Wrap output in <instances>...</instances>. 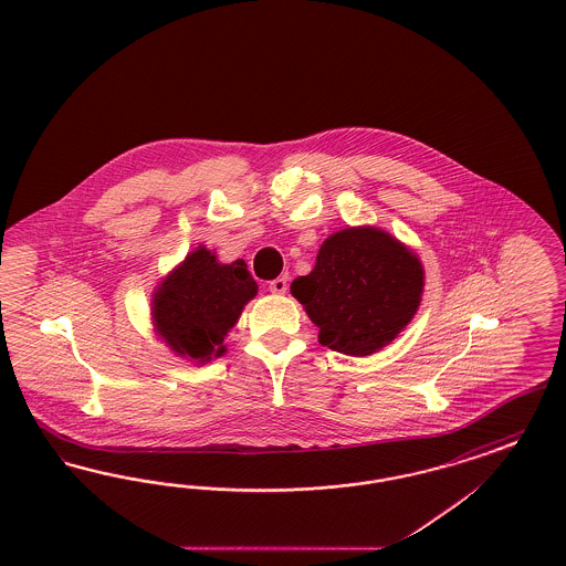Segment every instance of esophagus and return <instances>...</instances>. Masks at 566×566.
<instances>
[{"label":"esophagus","instance_id":"obj_1","mask_svg":"<svg viewBox=\"0 0 566 566\" xmlns=\"http://www.w3.org/2000/svg\"><path fill=\"white\" fill-rule=\"evenodd\" d=\"M286 289H289V277L286 275H280V277L270 282V291L273 295H284Z\"/></svg>","mask_w":566,"mask_h":566}]
</instances>
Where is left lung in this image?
I'll return each instance as SVG.
<instances>
[{
  "instance_id": "left-lung-1",
  "label": "left lung",
  "mask_w": 566,
  "mask_h": 566,
  "mask_svg": "<svg viewBox=\"0 0 566 566\" xmlns=\"http://www.w3.org/2000/svg\"><path fill=\"white\" fill-rule=\"evenodd\" d=\"M422 289L418 256L374 227L333 233L312 273L291 284L321 328L318 342L350 356H369L390 344L413 318Z\"/></svg>"
}]
</instances>
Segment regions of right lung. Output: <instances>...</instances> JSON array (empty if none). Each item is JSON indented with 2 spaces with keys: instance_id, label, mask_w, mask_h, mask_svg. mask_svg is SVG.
<instances>
[{
  "instance_id": "right-lung-1",
  "label": "right lung",
  "mask_w": 566,
  "mask_h": 566,
  "mask_svg": "<svg viewBox=\"0 0 566 566\" xmlns=\"http://www.w3.org/2000/svg\"><path fill=\"white\" fill-rule=\"evenodd\" d=\"M256 289L243 261L220 265L210 250L199 248L155 293L157 331L176 354L208 363L224 354V337Z\"/></svg>"
}]
</instances>
